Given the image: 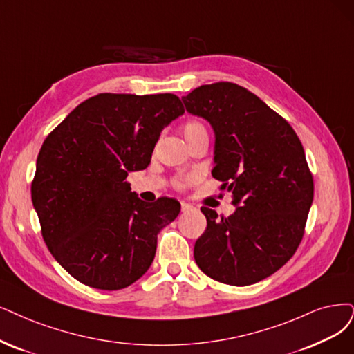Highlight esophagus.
Masks as SVG:
<instances>
[{
	"label": "esophagus",
	"instance_id": "obj_1",
	"mask_svg": "<svg viewBox=\"0 0 354 354\" xmlns=\"http://www.w3.org/2000/svg\"><path fill=\"white\" fill-rule=\"evenodd\" d=\"M180 208H182V212H188V210H191L192 205L188 204V203H185V201H182V203H180Z\"/></svg>",
	"mask_w": 354,
	"mask_h": 354
}]
</instances>
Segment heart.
<instances>
[{"label": "heart", "instance_id": "obj_1", "mask_svg": "<svg viewBox=\"0 0 354 354\" xmlns=\"http://www.w3.org/2000/svg\"><path fill=\"white\" fill-rule=\"evenodd\" d=\"M184 136L189 142H192L194 140H197L203 136H207V128L205 125L201 122V121H197V120H192V121H188L185 125H184ZM195 180V176L194 175H187V176H178L174 179V187L179 191L185 189L188 185H191L192 182Z\"/></svg>", "mask_w": 354, "mask_h": 354}]
</instances>
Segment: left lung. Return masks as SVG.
<instances>
[{
    "mask_svg": "<svg viewBox=\"0 0 354 354\" xmlns=\"http://www.w3.org/2000/svg\"><path fill=\"white\" fill-rule=\"evenodd\" d=\"M182 100L212 124V175L238 205L229 217L201 207L207 229L195 242V263L220 283H258L293 257L305 234L313 178L302 142L283 116L234 83L200 86Z\"/></svg>",
    "mask_w": 354,
    "mask_h": 354,
    "instance_id": "obj_1",
    "label": "left lung"
}]
</instances>
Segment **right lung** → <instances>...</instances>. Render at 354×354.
Returning a JSON list of instances; mask_svg holds the SVG:
<instances>
[{"label":"right lung","instance_id":"obj_1","mask_svg":"<svg viewBox=\"0 0 354 354\" xmlns=\"http://www.w3.org/2000/svg\"><path fill=\"white\" fill-rule=\"evenodd\" d=\"M185 112L172 93H100L84 100L45 138L32 180L42 238L80 283L120 290L154 259L157 233L180 204H147L127 176L150 165L162 129Z\"/></svg>","mask_w":354,"mask_h":354}]
</instances>
